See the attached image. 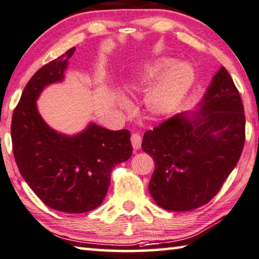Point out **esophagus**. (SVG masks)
<instances>
[{
    "instance_id": "esophagus-1",
    "label": "esophagus",
    "mask_w": 259,
    "mask_h": 259,
    "mask_svg": "<svg viewBox=\"0 0 259 259\" xmlns=\"http://www.w3.org/2000/svg\"><path fill=\"white\" fill-rule=\"evenodd\" d=\"M131 144H133L134 150H139L142 145V137L139 134H133L131 135Z\"/></svg>"
}]
</instances>
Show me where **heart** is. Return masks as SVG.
I'll list each match as a JSON object with an SVG mask.
<instances>
[{
	"label": "heart",
	"instance_id": "b5f03b06",
	"mask_svg": "<svg viewBox=\"0 0 259 259\" xmlns=\"http://www.w3.org/2000/svg\"><path fill=\"white\" fill-rule=\"evenodd\" d=\"M173 66V60L159 59L145 64L134 77L135 86H152L146 96V107L155 116L169 114L192 81V73L186 65Z\"/></svg>",
	"mask_w": 259,
	"mask_h": 259
}]
</instances>
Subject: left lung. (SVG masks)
<instances>
[{
  "mask_svg": "<svg viewBox=\"0 0 259 259\" xmlns=\"http://www.w3.org/2000/svg\"><path fill=\"white\" fill-rule=\"evenodd\" d=\"M244 142L243 104L221 67L194 117L175 115L143 137V151L154 160L149 184L154 202L168 211L207 204L236 166Z\"/></svg>",
  "mask_w": 259,
  "mask_h": 259,
  "instance_id": "obj_1",
  "label": "left lung"
}]
</instances>
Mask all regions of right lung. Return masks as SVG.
<instances>
[{
  "instance_id": "add662e5",
  "label": "right lung",
  "mask_w": 259,
  "mask_h": 259,
  "mask_svg": "<svg viewBox=\"0 0 259 259\" xmlns=\"http://www.w3.org/2000/svg\"><path fill=\"white\" fill-rule=\"evenodd\" d=\"M72 47L36 71L22 93L11 120L12 152L34 194L54 210L84 213L99 206L108 191L113 168L133 154L130 131L90 124L73 137L46 124L35 100L44 88L63 78Z\"/></svg>"
}]
</instances>
